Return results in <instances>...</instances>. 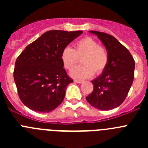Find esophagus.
I'll return each instance as SVG.
<instances>
[{"label":"esophagus","mask_w":148,"mask_h":148,"mask_svg":"<svg viewBox=\"0 0 148 148\" xmlns=\"http://www.w3.org/2000/svg\"><path fill=\"white\" fill-rule=\"evenodd\" d=\"M74 82H75V83L81 84V83H82V82H83V81H82V80H79V79H75V80H74Z\"/></svg>","instance_id":"34e87169"}]
</instances>
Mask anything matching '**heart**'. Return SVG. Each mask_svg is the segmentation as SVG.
I'll return each mask as SVG.
<instances>
[{
  "instance_id": "heart-1",
  "label": "heart",
  "mask_w": 148,
  "mask_h": 148,
  "mask_svg": "<svg viewBox=\"0 0 148 148\" xmlns=\"http://www.w3.org/2000/svg\"><path fill=\"white\" fill-rule=\"evenodd\" d=\"M83 56V64L75 66L70 71V76L77 79H85L95 74L102 73L108 64L109 56L108 50L99 45L95 39L91 37H84L77 40L74 49L66 46L62 49L61 60L64 67L71 70Z\"/></svg>"
}]
</instances>
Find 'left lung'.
<instances>
[{"label":"left lung","instance_id":"8db88e82","mask_svg":"<svg viewBox=\"0 0 148 148\" xmlns=\"http://www.w3.org/2000/svg\"><path fill=\"white\" fill-rule=\"evenodd\" d=\"M104 44L109 56L102 74L92 81V92L86 99L95 108L109 110L121 105L126 99L134 78L135 61L125 47L113 35L90 31Z\"/></svg>","mask_w":148,"mask_h":148}]
</instances>
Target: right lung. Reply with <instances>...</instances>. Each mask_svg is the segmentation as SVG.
<instances>
[{
    "label": "right lung",
    "instance_id": "1",
    "mask_svg": "<svg viewBox=\"0 0 148 148\" xmlns=\"http://www.w3.org/2000/svg\"><path fill=\"white\" fill-rule=\"evenodd\" d=\"M82 32L47 31L17 58L13 76L19 98L27 108L48 113L62 103L66 86L73 80L63 66L61 51Z\"/></svg>",
    "mask_w": 148,
    "mask_h": 148
}]
</instances>
